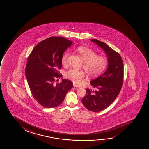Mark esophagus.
<instances>
[{
	"label": "esophagus",
	"mask_w": 149,
	"mask_h": 149,
	"mask_svg": "<svg viewBox=\"0 0 149 149\" xmlns=\"http://www.w3.org/2000/svg\"><path fill=\"white\" fill-rule=\"evenodd\" d=\"M73 86L74 87H75V88H79L80 86H78V85H77V84H73Z\"/></svg>",
	"instance_id": "34e87169"
}]
</instances>
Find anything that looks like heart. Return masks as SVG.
<instances>
[{
    "instance_id": "1",
    "label": "heart",
    "mask_w": 149,
    "mask_h": 149,
    "mask_svg": "<svg viewBox=\"0 0 149 149\" xmlns=\"http://www.w3.org/2000/svg\"><path fill=\"white\" fill-rule=\"evenodd\" d=\"M76 51L84 61L83 68L88 75L96 77L99 75L106 69L108 64L107 58L103 56H98L97 53L85 46L78 47ZM69 53L66 51L61 57V63L65 65ZM65 77L75 84H79L84 77V73L81 70L71 69L65 73Z\"/></svg>"
}]
</instances>
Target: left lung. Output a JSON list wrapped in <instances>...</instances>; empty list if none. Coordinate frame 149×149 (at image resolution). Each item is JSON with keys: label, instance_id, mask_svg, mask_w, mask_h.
<instances>
[{"label": "left lung", "instance_id": "left-lung-1", "mask_svg": "<svg viewBox=\"0 0 149 149\" xmlns=\"http://www.w3.org/2000/svg\"><path fill=\"white\" fill-rule=\"evenodd\" d=\"M90 40L105 52L108 68L105 73L90 82L93 89H86L82 103L88 110L99 112L107 108L120 93L123 83L124 65L120 55L108 45L96 39Z\"/></svg>", "mask_w": 149, "mask_h": 149}]
</instances>
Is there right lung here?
I'll list each match as a JSON object with an SVG mask.
<instances>
[{
	"mask_svg": "<svg viewBox=\"0 0 149 149\" xmlns=\"http://www.w3.org/2000/svg\"><path fill=\"white\" fill-rule=\"evenodd\" d=\"M73 42L63 37H52L37 44L28 57L25 75L31 93L35 100L45 108H54L63 102L65 95L73 86L69 80L62 78L61 57Z\"/></svg>",
	"mask_w": 149,
	"mask_h": 149,
	"instance_id": "right-lung-1",
	"label": "right lung"
}]
</instances>
